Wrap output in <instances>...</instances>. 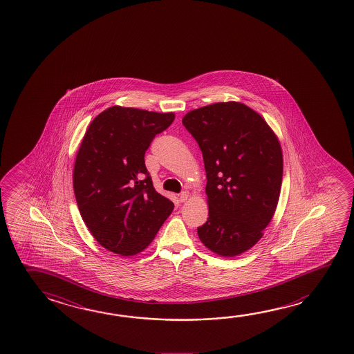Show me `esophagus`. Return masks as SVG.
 I'll return each instance as SVG.
<instances>
[{
    "label": "esophagus",
    "mask_w": 354,
    "mask_h": 354,
    "mask_svg": "<svg viewBox=\"0 0 354 354\" xmlns=\"http://www.w3.org/2000/svg\"><path fill=\"white\" fill-rule=\"evenodd\" d=\"M189 198V192H183L179 195V200L181 203H184Z\"/></svg>",
    "instance_id": "1"
}]
</instances>
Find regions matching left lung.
Instances as JSON below:
<instances>
[{"label": "left lung", "instance_id": "8db88e82", "mask_svg": "<svg viewBox=\"0 0 354 354\" xmlns=\"http://www.w3.org/2000/svg\"><path fill=\"white\" fill-rule=\"evenodd\" d=\"M183 124L198 142L207 179L209 217L198 237L220 256L242 254L262 237L279 203V139L260 114L237 102L192 111Z\"/></svg>", "mask_w": 354, "mask_h": 354}]
</instances>
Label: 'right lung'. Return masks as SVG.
I'll use <instances>...</instances> for the list:
<instances>
[{
	"label": "right lung",
	"instance_id": "obj_1",
	"mask_svg": "<svg viewBox=\"0 0 354 354\" xmlns=\"http://www.w3.org/2000/svg\"><path fill=\"white\" fill-rule=\"evenodd\" d=\"M174 113L114 106L88 127L75 158L73 189L83 221L103 248L142 252L174 209L156 192L144 156Z\"/></svg>",
	"mask_w": 354,
	"mask_h": 354
}]
</instances>
